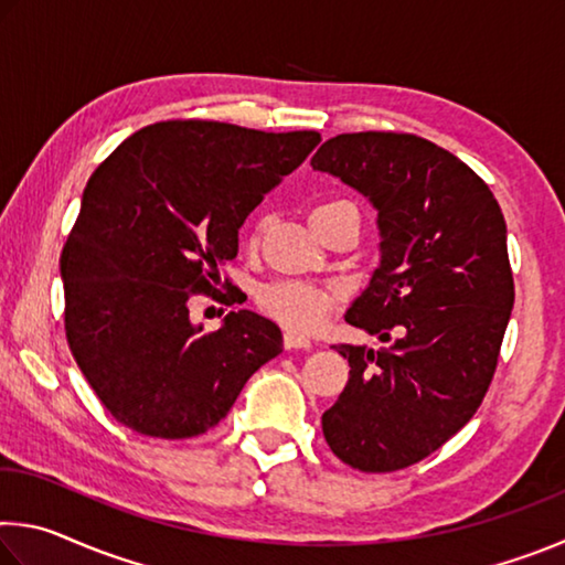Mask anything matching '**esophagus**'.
I'll use <instances>...</instances> for the list:
<instances>
[{
	"instance_id": "34e87169",
	"label": "esophagus",
	"mask_w": 565,
	"mask_h": 565,
	"mask_svg": "<svg viewBox=\"0 0 565 565\" xmlns=\"http://www.w3.org/2000/svg\"><path fill=\"white\" fill-rule=\"evenodd\" d=\"M284 349H286V351H291V349H311V341L299 337V333L286 331V333H284Z\"/></svg>"
}]
</instances>
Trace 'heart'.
<instances>
[{
    "label": "heart",
    "instance_id": "obj_1",
    "mask_svg": "<svg viewBox=\"0 0 565 565\" xmlns=\"http://www.w3.org/2000/svg\"><path fill=\"white\" fill-rule=\"evenodd\" d=\"M359 214L356 206L337 199V202L319 204L311 212V226L313 232L329 222V218L339 214ZM339 291L329 289V286L309 284V281H294V279H281L259 286L256 291V303L259 309L279 321L284 329L291 333H313L321 329V323L329 319V313L339 306Z\"/></svg>",
    "mask_w": 565,
    "mask_h": 565
}]
</instances>
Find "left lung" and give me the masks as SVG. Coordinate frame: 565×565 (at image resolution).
<instances>
[{
	"instance_id": "left-lung-1",
	"label": "left lung",
	"mask_w": 565,
	"mask_h": 565,
	"mask_svg": "<svg viewBox=\"0 0 565 565\" xmlns=\"http://www.w3.org/2000/svg\"><path fill=\"white\" fill-rule=\"evenodd\" d=\"M311 167L379 212V269L347 321L395 337L381 351L333 347L351 371L323 436L351 468L398 471L461 431L489 391L513 309L501 206L471 167L414 134H339Z\"/></svg>"
}]
</instances>
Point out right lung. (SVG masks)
<instances>
[{
	"label": "right lung",
	"mask_w": 565,
	"mask_h": 565,
	"mask_svg": "<svg viewBox=\"0 0 565 565\" xmlns=\"http://www.w3.org/2000/svg\"><path fill=\"white\" fill-rule=\"evenodd\" d=\"M321 141L174 119L124 139L94 171L66 238V341L104 408L131 431L191 438L222 420L284 339L254 311L204 333L189 299L214 291L238 228Z\"/></svg>",
	"instance_id": "obj_1"
}]
</instances>
